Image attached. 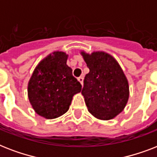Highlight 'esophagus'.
I'll list each match as a JSON object with an SVG mask.
<instances>
[{
    "label": "esophagus",
    "instance_id": "obj_1",
    "mask_svg": "<svg viewBox=\"0 0 157 157\" xmlns=\"http://www.w3.org/2000/svg\"><path fill=\"white\" fill-rule=\"evenodd\" d=\"M78 82H80V83H81V85H83V77H79L78 78Z\"/></svg>",
    "mask_w": 157,
    "mask_h": 157
}]
</instances>
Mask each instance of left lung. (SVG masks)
Wrapping results in <instances>:
<instances>
[{
    "label": "left lung",
    "mask_w": 157,
    "mask_h": 157,
    "mask_svg": "<svg viewBox=\"0 0 157 157\" xmlns=\"http://www.w3.org/2000/svg\"><path fill=\"white\" fill-rule=\"evenodd\" d=\"M89 73L85 76L82 95L89 113L100 120H110L123 111L129 99V83L122 69L105 52L91 54L82 51Z\"/></svg>",
    "instance_id": "obj_1"
}]
</instances>
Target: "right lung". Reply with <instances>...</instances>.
<instances>
[{
	"label": "right lung",
	"instance_id": "obj_1",
	"mask_svg": "<svg viewBox=\"0 0 157 157\" xmlns=\"http://www.w3.org/2000/svg\"><path fill=\"white\" fill-rule=\"evenodd\" d=\"M68 55L56 51L44 58L34 70L27 86L29 101L35 112L47 119L68 111L73 96L82 85L66 65Z\"/></svg>",
	"mask_w": 157,
	"mask_h": 157
}]
</instances>
